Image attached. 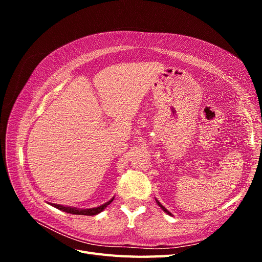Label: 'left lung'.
I'll return each mask as SVG.
<instances>
[{"label":"left lung","mask_w":262,"mask_h":262,"mask_svg":"<svg viewBox=\"0 0 262 262\" xmlns=\"http://www.w3.org/2000/svg\"><path fill=\"white\" fill-rule=\"evenodd\" d=\"M155 200H156V202H157V204H158V205H160V207H161V209H162V210H163V211H165V212H166V213H167V214H168V215H171V213H170V212H169V211H168V210H167V209H166V208H164V207H163V205H162V204H161V203H160V201H158V200H157V199H155Z\"/></svg>","instance_id":"left-lung-1"}]
</instances>
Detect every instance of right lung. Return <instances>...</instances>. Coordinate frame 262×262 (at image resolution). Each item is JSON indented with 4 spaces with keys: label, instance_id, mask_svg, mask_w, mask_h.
Here are the masks:
<instances>
[{
    "label": "right lung",
    "instance_id": "add662e5",
    "mask_svg": "<svg viewBox=\"0 0 262 262\" xmlns=\"http://www.w3.org/2000/svg\"><path fill=\"white\" fill-rule=\"evenodd\" d=\"M115 198H112L108 202L104 203L99 205L97 208H92V209H77V208H72V207H64V205H61V204H54V203H49L52 207L57 208L63 212H67V213H71V214H76V215H96V214L100 213L104 211L108 205L114 201Z\"/></svg>",
    "mask_w": 262,
    "mask_h": 262
}]
</instances>
